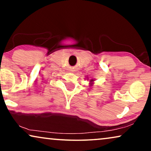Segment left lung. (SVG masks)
<instances>
[{"label":"left lung","mask_w":151,"mask_h":151,"mask_svg":"<svg viewBox=\"0 0 151 151\" xmlns=\"http://www.w3.org/2000/svg\"><path fill=\"white\" fill-rule=\"evenodd\" d=\"M86 80H88V79H89V78H88V76H86ZM95 80H93V79H91V80H89V82H90V83H89V86H92L93 84V82L95 81Z\"/></svg>","instance_id":"8db88e82"}]
</instances>
